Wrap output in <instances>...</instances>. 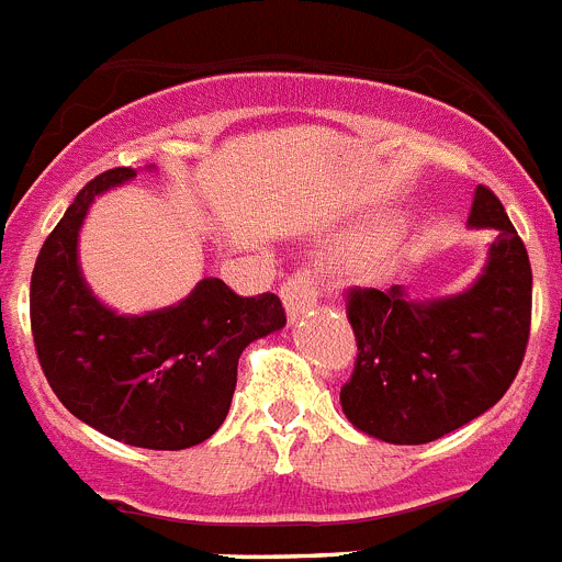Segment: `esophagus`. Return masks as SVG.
<instances>
[{"label":"esophagus","mask_w":562,"mask_h":562,"mask_svg":"<svg viewBox=\"0 0 562 562\" xmlns=\"http://www.w3.org/2000/svg\"><path fill=\"white\" fill-rule=\"evenodd\" d=\"M281 301L286 306L290 321H297L306 310L317 304V281L310 270H297L281 284Z\"/></svg>","instance_id":"34e87169"}]
</instances>
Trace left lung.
Instances as JSON below:
<instances>
[{"label":"left lung","mask_w":562,"mask_h":562,"mask_svg":"<svg viewBox=\"0 0 562 562\" xmlns=\"http://www.w3.org/2000/svg\"><path fill=\"white\" fill-rule=\"evenodd\" d=\"M470 225L493 227L484 276L464 295L416 304L400 286L346 290L357 340L340 405L355 428L425 445L490 411L518 376L532 329V265L504 205L475 188Z\"/></svg>","instance_id":"1"}]
</instances>
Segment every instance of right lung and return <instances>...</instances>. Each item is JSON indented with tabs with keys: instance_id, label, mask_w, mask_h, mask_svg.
I'll return each instance as SVG.
<instances>
[{
	"instance_id": "right-lung-1",
	"label": "right lung",
	"mask_w": 562,
	"mask_h": 562,
	"mask_svg": "<svg viewBox=\"0 0 562 562\" xmlns=\"http://www.w3.org/2000/svg\"><path fill=\"white\" fill-rule=\"evenodd\" d=\"M109 168L78 191L30 278V329L64 408L132 448L182 450L211 439L231 411L247 342L286 324L278 295L241 297L205 278L177 306L140 317L101 306L78 270V227L98 193L132 180Z\"/></svg>"
}]
</instances>
